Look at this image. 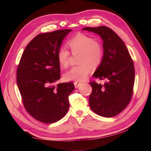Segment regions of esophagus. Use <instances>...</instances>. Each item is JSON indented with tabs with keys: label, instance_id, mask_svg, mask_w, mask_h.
Returning a JSON list of instances; mask_svg holds the SVG:
<instances>
[{
	"label": "esophagus",
	"instance_id": "34e87169",
	"mask_svg": "<svg viewBox=\"0 0 151 151\" xmlns=\"http://www.w3.org/2000/svg\"><path fill=\"white\" fill-rule=\"evenodd\" d=\"M74 84H75V87L76 88H77L79 87L81 85V83L78 82H74Z\"/></svg>",
	"mask_w": 151,
	"mask_h": 151
}]
</instances>
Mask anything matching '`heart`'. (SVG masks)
I'll return each instance as SVG.
<instances>
[{
  "mask_svg": "<svg viewBox=\"0 0 151 151\" xmlns=\"http://www.w3.org/2000/svg\"><path fill=\"white\" fill-rule=\"evenodd\" d=\"M67 44L73 54H80L79 65L72 67L63 74V78L67 81H84L92 68L101 65L104 58L102 45L94 37L84 34H78L68 41ZM70 52L65 47H60L57 52V59L60 65L66 67L69 65Z\"/></svg>",
  "mask_w": 151,
  "mask_h": 151,
  "instance_id": "1",
  "label": "heart"
}]
</instances>
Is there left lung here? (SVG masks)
<instances>
[{
  "mask_svg": "<svg viewBox=\"0 0 151 151\" xmlns=\"http://www.w3.org/2000/svg\"><path fill=\"white\" fill-rule=\"evenodd\" d=\"M82 30L97 34L103 40V60L93 76L106 82L103 84L89 82L92 87L89 106L101 116H115L132 97L135 70L132 58L123 41L110 28L86 27Z\"/></svg>",
  "mask_w": 151,
  "mask_h": 151,
  "instance_id": "left-lung-1",
  "label": "left lung"
}]
</instances>
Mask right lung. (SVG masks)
I'll use <instances>...</instances> for the list:
<instances>
[{
  "label": "right lung",
  "instance_id": "obj_1",
  "mask_svg": "<svg viewBox=\"0 0 151 151\" xmlns=\"http://www.w3.org/2000/svg\"><path fill=\"white\" fill-rule=\"evenodd\" d=\"M72 30H58L37 35L27 45L17 70V83L24 106L34 119L53 123L69 110V96L75 89L72 82L60 78L57 52Z\"/></svg>",
  "mask_w": 151,
  "mask_h": 151
}]
</instances>
